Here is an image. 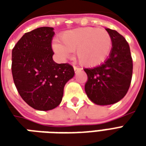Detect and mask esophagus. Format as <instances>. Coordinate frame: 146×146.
Listing matches in <instances>:
<instances>
[{
    "label": "esophagus",
    "mask_w": 146,
    "mask_h": 146,
    "mask_svg": "<svg viewBox=\"0 0 146 146\" xmlns=\"http://www.w3.org/2000/svg\"><path fill=\"white\" fill-rule=\"evenodd\" d=\"M73 69L75 70V72H77V71H80L81 70V68H79L77 66H73Z\"/></svg>",
    "instance_id": "34e87169"
}]
</instances>
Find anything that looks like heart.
Wrapping results in <instances>:
<instances>
[{"instance_id":"heart-1","label":"heart","mask_w":146,"mask_h":146,"mask_svg":"<svg viewBox=\"0 0 146 146\" xmlns=\"http://www.w3.org/2000/svg\"><path fill=\"white\" fill-rule=\"evenodd\" d=\"M60 40L52 44L54 52L62 59H66L76 51L77 60L85 66H95L104 62L112 48L110 33L95 27L68 30L61 35Z\"/></svg>"}]
</instances>
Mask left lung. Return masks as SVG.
Returning a JSON list of instances; mask_svg holds the SVG:
<instances>
[{
    "label": "left lung",
    "instance_id": "1",
    "mask_svg": "<svg viewBox=\"0 0 146 146\" xmlns=\"http://www.w3.org/2000/svg\"><path fill=\"white\" fill-rule=\"evenodd\" d=\"M112 38V49L104 63L84 69L88 80L84 86L90 100L107 106L121 100L131 82L133 62L128 43L116 30L106 29Z\"/></svg>",
    "mask_w": 146,
    "mask_h": 146
}]
</instances>
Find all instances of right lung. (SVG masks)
<instances>
[{
  "instance_id": "add662e5",
  "label": "right lung",
  "mask_w": 146,
  "mask_h": 146,
  "mask_svg": "<svg viewBox=\"0 0 146 146\" xmlns=\"http://www.w3.org/2000/svg\"><path fill=\"white\" fill-rule=\"evenodd\" d=\"M52 27H40L26 33L15 45L11 72L15 85L30 106L41 111L60 104L64 87L74 76L73 66L52 58Z\"/></svg>"
}]
</instances>
